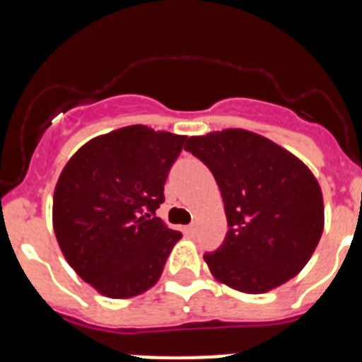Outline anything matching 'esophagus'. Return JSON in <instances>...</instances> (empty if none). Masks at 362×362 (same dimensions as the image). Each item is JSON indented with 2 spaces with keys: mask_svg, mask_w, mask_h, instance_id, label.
I'll use <instances>...</instances> for the list:
<instances>
[{
  "mask_svg": "<svg viewBox=\"0 0 362 362\" xmlns=\"http://www.w3.org/2000/svg\"><path fill=\"white\" fill-rule=\"evenodd\" d=\"M185 232H187V235H190V238H196V235H197V225H188L187 228H185Z\"/></svg>",
  "mask_w": 362,
  "mask_h": 362,
  "instance_id": "obj_1",
  "label": "esophagus"
}]
</instances>
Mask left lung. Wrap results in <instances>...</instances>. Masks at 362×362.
I'll use <instances>...</instances> for the list:
<instances>
[{
	"label": "left lung",
	"instance_id": "1",
	"mask_svg": "<svg viewBox=\"0 0 362 362\" xmlns=\"http://www.w3.org/2000/svg\"><path fill=\"white\" fill-rule=\"evenodd\" d=\"M185 150L209 166L225 203V241L204 254L212 276L245 293H264L296 277L325 226L321 187L308 166L241 129L190 137Z\"/></svg>",
	"mask_w": 362,
	"mask_h": 362
}]
</instances>
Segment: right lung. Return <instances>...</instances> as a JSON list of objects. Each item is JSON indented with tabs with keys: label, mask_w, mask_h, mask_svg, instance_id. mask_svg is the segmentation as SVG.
Returning <instances> with one entry per match:
<instances>
[{
	"label": "right lung",
	"mask_w": 362,
	"mask_h": 362,
	"mask_svg": "<svg viewBox=\"0 0 362 362\" xmlns=\"http://www.w3.org/2000/svg\"><path fill=\"white\" fill-rule=\"evenodd\" d=\"M187 136L132 124L74 153L54 190V232L83 281L112 299L158 283L181 232L156 210Z\"/></svg>",
	"instance_id": "obj_1"
}]
</instances>
